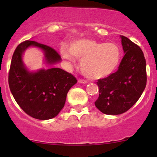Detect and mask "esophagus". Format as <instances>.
I'll return each instance as SVG.
<instances>
[{"mask_svg":"<svg viewBox=\"0 0 157 157\" xmlns=\"http://www.w3.org/2000/svg\"><path fill=\"white\" fill-rule=\"evenodd\" d=\"M78 83H87L88 81H87V80H83V79H79V80H78Z\"/></svg>","mask_w":157,"mask_h":157,"instance_id":"esophagus-1","label":"esophagus"}]
</instances>
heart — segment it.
I'll return each instance as SVG.
<instances>
[{
    "label": "heart",
    "mask_w": 157,
    "mask_h": 157,
    "mask_svg": "<svg viewBox=\"0 0 157 157\" xmlns=\"http://www.w3.org/2000/svg\"><path fill=\"white\" fill-rule=\"evenodd\" d=\"M69 50L62 48L65 59L74 62L80 59L82 74L91 80L108 77L116 71L121 59V50L113 43H103L92 39H80L73 42Z\"/></svg>",
    "instance_id": "heart-1"
}]
</instances>
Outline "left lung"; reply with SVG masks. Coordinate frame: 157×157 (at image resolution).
Here are the masks:
<instances>
[{"instance_id": "left-lung-1", "label": "left lung", "mask_w": 157, "mask_h": 157, "mask_svg": "<svg viewBox=\"0 0 157 157\" xmlns=\"http://www.w3.org/2000/svg\"><path fill=\"white\" fill-rule=\"evenodd\" d=\"M123 57L117 72L99 79V97L95 106L108 115L127 112L136 103L147 85L146 60L141 48L130 39L121 36Z\"/></svg>"}]
</instances>
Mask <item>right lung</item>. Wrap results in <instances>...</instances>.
Instances as JSON below:
<instances>
[{
  "mask_svg": "<svg viewBox=\"0 0 157 157\" xmlns=\"http://www.w3.org/2000/svg\"><path fill=\"white\" fill-rule=\"evenodd\" d=\"M40 48L44 51L47 63L53 64L60 60L54 48L33 40L20 44L13 52L8 74L11 94L21 109L38 120L55 117L64 106L67 94L77 83L74 76L60 68H50L30 73L22 62V54L28 47Z\"/></svg>",
  "mask_w": 157,
  "mask_h": 157,
  "instance_id": "add662e5",
  "label": "right lung"
}]
</instances>
